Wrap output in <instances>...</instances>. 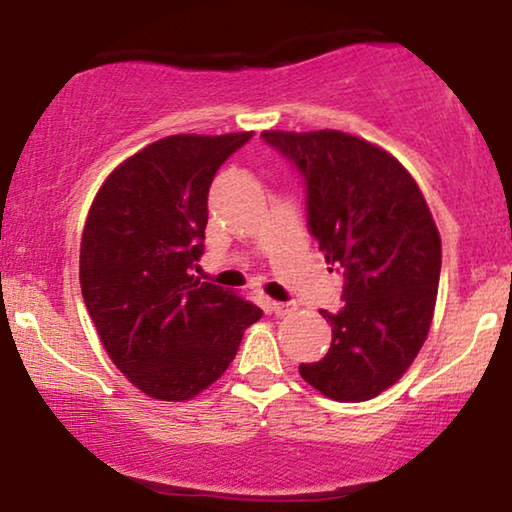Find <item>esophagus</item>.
Instances as JSON below:
<instances>
[{
    "label": "esophagus",
    "instance_id": "esophagus-1",
    "mask_svg": "<svg viewBox=\"0 0 512 512\" xmlns=\"http://www.w3.org/2000/svg\"><path fill=\"white\" fill-rule=\"evenodd\" d=\"M270 312L275 314V317H286V314L296 312V305H293V303H275V300H272Z\"/></svg>",
    "mask_w": 512,
    "mask_h": 512
}]
</instances>
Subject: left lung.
Segmentation results:
<instances>
[{
    "mask_svg": "<svg viewBox=\"0 0 512 512\" xmlns=\"http://www.w3.org/2000/svg\"><path fill=\"white\" fill-rule=\"evenodd\" d=\"M261 137L298 167L307 226L345 277V307L321 310L331 349L300 363V375L333 401H370L401 380L429 335L440 279L436 221L417 181L377 144L340 130Z\"/></svg>",
    "mask_w": 512,
    "mask_h": 512,
    "instance_id": "8db88e82",
    "label": "left lung"
}]
</instances>
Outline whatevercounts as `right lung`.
I'll use <instances>...</instances> for the list:
<instances>
[{
	"label": "right lung",
	"mask_w": 512,
	"mask_h": 512,
	"mask_svg": "<svg viewBox=\"0 0 512 512\" xmlns=\"http://www.w3.org/2000/svg\"><path fill=\"white\" fill-rule=\"evenodd\" d=\"M251 139L172 135L104 179L81 235L79 279L114 366L146 396L188 401L226 373L261 307L193 275L219 167Z\"/></svg>",
	"instance_id": "1"
}]
</instances>
